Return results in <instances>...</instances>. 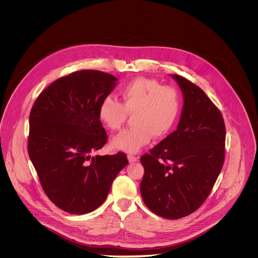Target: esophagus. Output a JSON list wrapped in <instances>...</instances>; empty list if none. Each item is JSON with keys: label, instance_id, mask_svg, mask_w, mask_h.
<instances>
[{"label": "esophagus", "instance_id": "1", "mask_svg": "<svg viewBox=\"0 0 258 258\" xmlns=\"http://www.w3.org/2000/svg\"><path fill=\"white\" fill-rule=\"evenodd\" d=\"M128 161H129L130 163H133V162L138 161V158L135 157V156H133V155H128Z\"/></svg>", "mask_w": 258, "mask_h": 258}]
</instances>
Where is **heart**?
<instances>
[{"mask_svg": "<svg viewBox=\"0 0 258 258\" xmlns=\"http://www.w3.org/2000/svg\"><path fill=\"white\" fill-rule=\"evenodd\" d=\"M122 103L112 96L105 97L99 106V119L111 131L119 130L127 115L133 114V128L124 130L112 139V147L136 153L151 140L167 135L175 125L180 110L181 96L173 86L138 77L120 89Z\"/></svg>", "mask_w": 258, "mask_h": 258, "instance_id": "obj_1", "label": "heart"}]
</instances>
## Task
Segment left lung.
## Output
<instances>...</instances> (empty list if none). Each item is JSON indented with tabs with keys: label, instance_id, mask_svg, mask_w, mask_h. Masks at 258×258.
<instances>
[{
	"label": "left lung",
	"instance_id": "obj_1",
	"mask_svg": "<svg viewBox=\"0 0 258 258\" xmlns=\"http://www.w3.org/2000/svg\"><path fill=\"white\" fill-rule=\"evenodd\" d=\"M184 98L177 130L145 154L142 199L156 215L178 220L208 198L224 161L225 126L221 111L197 85L170 74Z\"/></svg>",
	"mask_w": 258,
	"mask_h": 258
}]
</instances>
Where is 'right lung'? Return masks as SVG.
I'll return each instance as SVG.
<instances>
[{
  "mask_svg": "<svg viewBox=\"0 0 258 258\" xmlns=\"http://www.w3.org/2000/svg\"><path fill=\"white\" fill-rule=\"evenodd\" d=\"M117 80L98 71L76 72L47 86L31 111V161L48 199L67 213L99 208L128 164L123 153L92 156L107 141L98 111Z\"/></svg>",
  "mask_w": 258,
  "mask_h": 258,
  "instance_id": "1",
  "label": "right lung"
}]
</instances>
